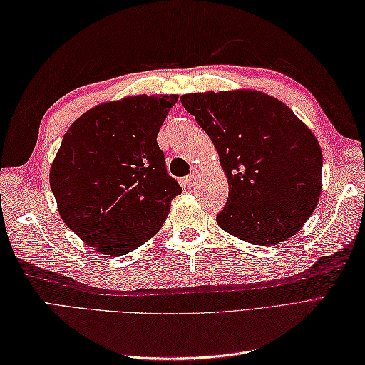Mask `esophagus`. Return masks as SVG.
Instances as JSON below:
<instances>
[{
  "label": "esophagus",
  "mask_w": 365,
  "mask_h": 365,
  "mask_svg": "<svg viewBox=\"0 0 365 365\" xmlns=\"http://www.w3.org/2000/svg\"><path fill=\"white\" fill-rule=\"evenodd\" d=\"M196 174H197L196 170H192V173H191L187 178H183V185H185V187L190 188V190L196 187V178H197Z\"/></svg>",
  "instance_id": "1"
}]
</instances>
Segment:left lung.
Wrapping results in <instances>:
<instances>
[{
	"instance_id": "8db88e82",
	"label": "left lung",
	"mask_w": 365,
	"mask_h": 365,
	"mask_svg": "<svg viewBox=\"0 0 365 365\" xmlns=\"http://www.w3.org/2000/svg\"><path fill=\"white\" fill-rule=\"evenodd\" d=\"M210 136L229 180L216 221L247 243H282L301 229L322 192L323 155L312 131L259 91L180 97Z\"/></svg>"
}]
</instances>
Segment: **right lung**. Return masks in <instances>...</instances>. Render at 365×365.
Returning <instances> with one entry per match:
<instances>
[{"label": "right lung", "instance_id": "add662e5", "mask_svg": "<svg viewBox=\"0 0 365 365\" xmlns=\"http://www.w3.org/2000/svg\"><path fill=\"white\" fill-rule=\"evenodd\" d=\"M177 100L136 96L98 105L64 135L50 187L61 218L98 252L122 255L145 243L182 192L157 143Z\"/></svg>", "mask_w": 365, "mask_h": 365}]
</instances>
